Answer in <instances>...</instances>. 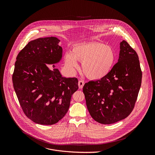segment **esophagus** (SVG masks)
Instances as JSON below:
<instances>
[{
    "label": "esophagus",
    "instance_id": "1",
    "mask_svg": "<svg viewBox=\"0 0 155 155\" xmlns=\"http://www.w3.org/2000/svg\"><path fill=\"white\" fill-rule=\"evenodd\" d=\"M84 85V82L83 81H79L78 82V86H79V88L82 89L83 88Z\"/></svg>",
    "mask_w": 155,
    "mask_h": 155
}]
</instances>
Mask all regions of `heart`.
Instances as JSON below:
<instances>
[{"label": "heart", "mask_w": 155, "mask_h": 155, "mask_svg": "<svg viewBox=\"0 0 155 155\" xmlns=\"http://www.w3.org/2000/svg\"><path fill=\"white\" fill-rule=\"evenodd\" d=\"M116 60V53L112 47L100 42H91L75 46L71 53L67 52L65 63L71 69L79 67L77 61L82 63V68L89 79L99 80L110 71Z\"/></svg>", "instance_id": "obj_1"}]
</instances>
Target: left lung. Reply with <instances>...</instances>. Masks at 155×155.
<instances>
[{"instance_id": "obj_1", "label": "left lung", "mask_w": 155, "mask_h": 155, "mask_svg": "<svg viewBox=\"0 0 155 155\" xmlns=\"http://www.w3.org/2000/svg\"><path fill=\"white\" fill-rule=\"evenodd\" d=\"M119 55L106 76L89 81L83 88L90 115L101 124H114L128 117L141 87L142 71L137 52L123 41Z\"/></svg>"}]
</instances>
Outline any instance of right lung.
<instances>
[{"label":"right lung","mask_w":155,"mask_h":155,"mask_svg":"<svg viewBox=\"0 0 155 155\" xmlns=\"http://www.w3.org/2000/svg\"><path fill=\"white\" fill-rule=\"evenodd\" d=\"M60 42L55 37L31 41L16 58L14 88L26 116L38 124L51 125L60 120L78 89V79L63 77L54 65L63 57ZM47 64H53L52 69Z\"/></svg>","instance_id":"obj_1"}]
</instances>
